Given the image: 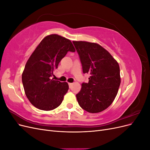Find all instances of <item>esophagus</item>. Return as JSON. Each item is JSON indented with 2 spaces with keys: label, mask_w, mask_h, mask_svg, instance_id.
<instances>
[{
  "label": "esophagus",
  "mask_w": 150,
  "mask_h": 150,
  "mask_svg": "<svg viewBox=\"0 0 150 150\" xmlns=\"http://www.w3.org/2000/svg\"><path fill=\"white\" fill-rule=\"evenodd\" d=\"M69 84V88H71V86H72V83H68Z\"/></svg>",
  "instance_id": "34e87169"
}]
</instances>
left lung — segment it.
Masks as SVG:
<instances>
[{
  "instance_id": "1",
  "label": "left lung",
  "mask_w": 150,
  "mask_h": 150,
  "mask_svg": "<svg viewBox=\"0 0 150 150\" xmlns=\"http://www.w3.org/2000/svg\"><path fill=\"white\" fill-rule=\"evenodd\" d=\"M78 52L83 73H89L88 83H83L76 94L83 110L97 113L110 106L121 83L118 63L100 45L86 41H72Z\"/></svg>"
}]
</instances>
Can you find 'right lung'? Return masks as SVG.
Here are the masks:
<instances>
[{"instance_id":"right-lung-1","label":"right lung","mask_w":150,"mask_h":150,"mask_svg":"<svg viewBox=\"0 0 150 150\" xmlns=\"http://www.w3.org/2000/svg\"><path fill=\"white\" fill-rule=\"evenodd\" d=\"M75 51L70 40L51 34L41 40L31 54L22 72V81L27 98L35 108L51 111L61 104L69 85L51 77L67 52Z\"/></svg>"}]
</instances>
